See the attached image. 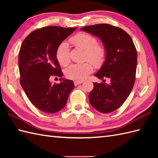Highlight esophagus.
Listing matches in <instances>:
<instances>
[{
  "label": "esophagus",
  "mask_w": 158,
  "mask_h": 158,
  "mask_svg": "<svg viewBox=\"0 0 158 158\" xmlns=\"http://www.w3.org/2000/svg\"><path fill=\"white\" fill-rule=\"evenodd\" d=\"M83 83L82 81H74V84H75V86H77L79 84H81V83Z\"/></svg>",
  "instance_id": "34e87169"
}]
</instances>
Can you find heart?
Instances as JSON below:
<instances>
[{"label":"heart","instance_id":"obj_1","mask_svg":"<svg viewBox=\"0 0 158 158\" xmlns=\"http://www.w3.org/2000/svg\"><path fill=\"white\" fill-rule=\"evenodd\" d=\"M70 43L77 48L85 51V59L89 60L96 67H100L106 56V49L102 45L97 44L94 36L84 32L78 33L69 39ZM56 58L60 65L66 66L70 61V49L68 43L62 42L58 45L56 53ZM93 71V66L90 62L73 64L65 70V75L70 79L83 81Z\"/></svg>","mask_w":158,"mask_h":158}]
</instances>
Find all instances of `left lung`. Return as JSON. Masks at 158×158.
<instances>
[{"label": "left lung", "instance_id": "8db88e82", "mask_svg": "<svg viewBox=\"0 0 158 158\" xmlns=\"http://www.w3.org/2000/svg\"><path fill=\"white\" fill-rule=\"evenodd\" d=\"M83 31L98 36L106 49V60L95 74L98 79L109 78L110 84L94 83L89 93L91 105L100 113H108L123 105L135 84L137 52L130 36L123 30L107 23L84 26Z\"/></svg>", "mask_w": 158, "mask_h": 158}]
</instances>
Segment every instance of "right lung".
Wrapping results in <instances>:
<instances>
[{"mask_svg":"<svg viewBox=\"0 0 158 158\" xmlns=\"http://www.w3.org/2000/svg\"><path fill=\"white\" fill-rule=\"evenodd\" d=\"M76 28L51 26L36 29L26 36L20 48V84L30 101L43 112L54 113L62 109L75 88L71 80L60 79L61 82L53 85L49 77H62L56 49Z\"/></svg>","mask_w":158,"mask_h":158,"instance_id":"1","label":"right lung"}]
</instances>
